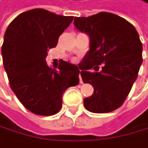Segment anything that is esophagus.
Returning a JSON list of instances; mask_svg holds the SVG:
<instances>
[{
  "mask_svg": "<svg viewBox=\"0 0 148 148\" xmlns=\"http://www.w3.org/2000/svg\"><path fill=\"white\" fill-rule=\"evenodd\" d=\"M79 78H80V83L82 84V83H83V81H82V77H81V75H79Z\"/></svg>",
  "mask_w": 148,
  "mask_h": 148,
  "instance_id": "34e87169",
  "label": "esophagus"
}]
</instances>
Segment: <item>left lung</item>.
I'll return each mask as SVG.
<instances>
[{
    "label": "left lung",
    "instance_id": "1",
    "mask_svg": "<svg viewBox=\"0 0 148 148\" xmlns=\"http://www.w3.org/2000/svg\"><path fill=\"white\" fill-rule=\"evenodd\" d=\"M73 24L90 37L80 69L83 82L93 85L94 94L84 99V106L97 114L116 110L130 93L143 62L138 32L125 19L106 12L75 17Z\"/></svg>",
    "mask_w": 148,
    "mask_h": 148
}]
</instances>
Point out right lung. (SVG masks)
Instances as JSON below:
<instances>
[{"mask_svg": "<svg viewBox=\"0 0 148 148\" xmlns=\"http://www.w3.org/2000/svg\"><path fill=\"white\" fill-rule=\"evenodd\" d=\"M73 20L32 9L19 14L5 32L1 55L10 86L23 106L38 116L57 114L64 92L79 84L76 65L62 60L56 69L45 62Z\"/></svg>", "mask_w": 148, "mask_h": 148, "instance_id": "obj_1", "label": "right lung"}]
</instances>
